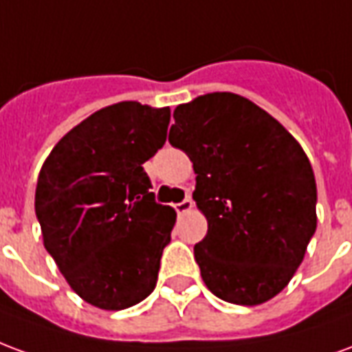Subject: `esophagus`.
<instances>
[{
    "instance_id": "1",
    "label": "esophagus",
    "mask_w": 352,
    "mask_h": 352,
    "mask_svg": "<svg viewBox=\"0 0 352 352\" xmlns=\"http://www.w3.org/2000/svg\"><path fill=\"white\" fill-rule=\"evenodd\" d=\"M175 211L179 214H184V213H188V211H190L192 209V199L188 198V196H186V198L183 199V201H179V204H175Z\"/></svg>"
}]
</instances>
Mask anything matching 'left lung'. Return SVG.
Wrapping results in <instances>:
<instances>
[{"instance_id": "8db88e82", "label": "left lung", "mask_w": 352, "mask_h": 352, "mask_svg": "<svg viewBox=\"0 0 352 352\" xmlns=\"http://www.w3.org/2000/svg\"><path fill=\"white\" fill-rule=\"evenodd\" d=\"M169 143L196 171L207 236L194 247L217 298L258 305L287 287L317 230V183L300 143L243 96L213 92L173 111Z\"/></svg>"}]
</instances>
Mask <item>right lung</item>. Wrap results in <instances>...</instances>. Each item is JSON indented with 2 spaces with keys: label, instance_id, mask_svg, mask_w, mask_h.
<instances>
[{
  "label": "right lung",
  "instance_id": "add662e5",
  "mask_svg": "<svg viewBox=\"0 0 352 352\" xmlns=\"http://www.w3.org/2000/svg\"><path fill=\"white\" fill-rule=\"evenodd\" d=\"M169 116L139 101L100 109L58 141L37 179L45 249L100 309L131 307L156 287L177 214L156 204L143 164L166 143Z\"/></svg>",
  "mask_w": 352,
  "mask_h": 352
}]
</instances>
